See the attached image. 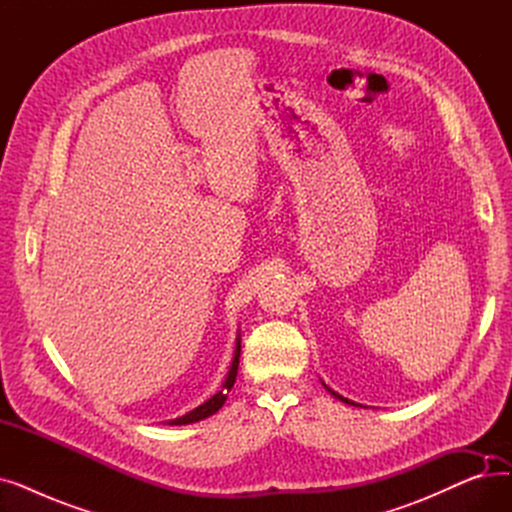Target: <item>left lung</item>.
<instances>
[{"instance_id":"obj_1","label":"left lung","mask_w":512,"mask_h":512,"mask_svg":"<svg viewBox=\"0 0 512 512\" xmlns=\"http://www.w3.org/2000/svg\"><path fill=\"white\" fill-rule=\"evenodd\" d=\"M324 386H326V384H324ZM326 390H328V392H332V394H334V396H336V398H340V400H342V402H346V405H355V402H353V400H348V398H344V396H340V394H336V392H334V390H330V388H328V386H326ZM355 407H359V405H355Z\"/></svg>"}]
</instances>
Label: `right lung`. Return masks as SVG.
<instances>
[{
    "label": "right lung",
    "mask_w": 512,
    "mask_h": 512,
    "mask_svg": "<svg viewBox=\"0 0 512 512\" xmlns=\"http://www.w3.org/2000/svg\"><path fill=\"white\" fill-rule=\"evenodd\" d=\"M238 359H240V338H238V342H236L234 361H232V367H230V371H228V378H226V382H224L222 390H220L218 394H213L207 402H203V405H199V407H197V409H193L191 413H186V415H182V417H178V419L168 421V425H186V423H195V421H201V419H205V417H209V415H213V413H218V411L224 407V402H226V398H228V392L232 390V386H234V382H236Z\"/></svg>",
    "instance_id": "obj_1"
}]
</instances>
